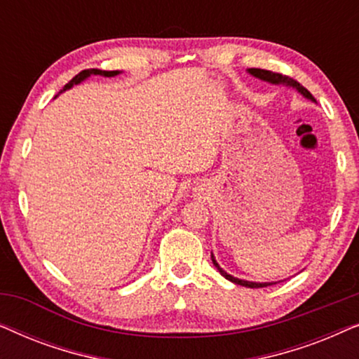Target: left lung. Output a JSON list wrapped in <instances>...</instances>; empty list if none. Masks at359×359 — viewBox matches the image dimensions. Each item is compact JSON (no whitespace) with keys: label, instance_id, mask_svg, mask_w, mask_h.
<instances>
[{"label":"left lung","instance_id":"obj_1","mask_svg":"<svg viewBox=\"0 0 359 359\" xmlns=\"http://www.w3.org/2000/svg\"><path fill=\"white\" fill-rule=\"evenodd\" d=\"M250 75L258 78V80L262 81H266V83H271V85H281V86H287V88H292V90H296L297 93H301V95L306 97V100L316 102L313 100V96L309 93L306 88H304L301 83H297L296 80H292V78L289 76H284L281 73H274V72H269V70H262V68H248L247 70ZM210 258H212V263L214 266L219 269V273L222 274L225 279H229V281H232L235 284H240V286H245V287H266V286H271V284H276V283H257V281H245V279H240V278H235L232 274H229L227 271H224L222 268L219 266V263L215 262V257L212 253H210Z\"/></svg>","mask_w":359,"mask_h":359}]
</instances>
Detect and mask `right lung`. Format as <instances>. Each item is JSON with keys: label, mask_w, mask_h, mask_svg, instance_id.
Returning a JSON list of instances; mask_svg holds the SVG:
<instances>
[{"label": "right lung", "mask_w": 359, "mask_h": 359, "mask_svg": "<svg viewBox=\"0 0 359 359\" xmlns=\"http://www.w3.org/2000/svg\"><path fill=\"white\" fill-rule=\"evenodd\" d=\"M121 73H122V72H119V70L106 72V70H97V68H90V70H83V72L78 73V75H76L75 78H73V80H72L70 83H67V85L63 86V90H62L60 93L70 90V88H73L75 85H80V83L88 80V78H90L91 75H100V76H104V78H112V76L121 75ZM55 97H57V96H55Z\"/></svg>", "instance_id": "right-lung-1"}]
</instances>
